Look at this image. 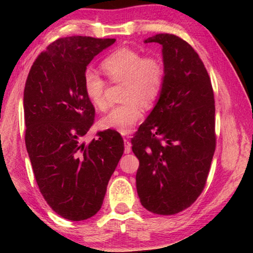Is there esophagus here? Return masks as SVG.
<instances>
[{
  "mask_svg": "<svg viewBox=\"0 0 253 253\" xmlns=\"http://www.w3.org/2000/svg\"><path fill=\"white\" fill-rule=\"evenodd\" d=\"M124 144H125V154H129L131 151V144L128 139H124Z\"/></svg>",
  "mask_w": 253,
  "mask_h": 253,
  "instance_id": "34e87169",
  "label": "esophagus"
}]
</instances>
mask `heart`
Returning <instances> with one entry per match:
<instances>
[{
  "label": "heart",
  "mask_w": 253,
  "mask_h": 253,
  "mask_svg": "<svg viewBox=\"0 0 253 253\" xmlns=\"http://www.w3.org/2000/svg\"><path fill=\"white\" fill-rule=\"evenodd\" d=\"M101 68L114 84L124 83L122 105L111 108L101 119L102 126L128 134L143 117V105L149 106L161 95L165 84L166 66L158 55H145L140 51L123 46L102 60ZM107 84L92 69L84 74V90L96 108H107Z\"/></svg>",
  "instance_id": "obj_1"
}]
</instances>
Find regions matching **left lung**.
Returning <instances> with one entry per match:
<instances>
[{
	"mask_svg": "<svg viewBox=\"0 0 253 253\" xmlns=\"http://www.w3.org/2000/svg\"><path fill=\"white\" fill-rule=\"evenodd\" d=\"M149 42L163 46L166 78L157 104L131 138L139 160L136 187L149 212L173 215L190 208L207 183L216 140L214 93L204 63L186 41L161 33Z\"/></svg>",
	"mask_w": 253,
	"mask_h": 253,
	"instance_id": "8db88e82",
	"label": "left lung"
}]
</instances>
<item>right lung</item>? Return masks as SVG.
I'll use <instances>...</instances> for the list:
<instances>
[{"label":"right lung","instance_id":"right-lung-1","mask_svg":"<svg viewBox=\"0 0 253 253\" xmlns=\"http://www.w3.org/2000/svg\"><path fill=\"white\" fill-rule=\"evenodd\" d=\"M115 39L74 36L52 42L38 55L24 87L25 146L39 190L63 219L95 215L124 153L116 130L83 138L95 121L84 90L87 66Z\"/></svg>","mask_w":253,"mask_h":253}]
</instances>
